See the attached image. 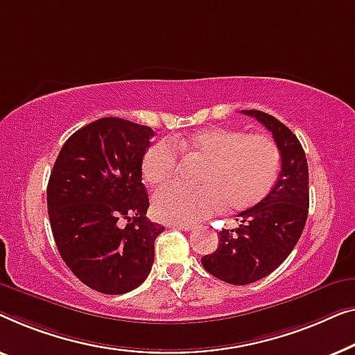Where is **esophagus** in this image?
Segmentation results:
<instances>
[{"label":"esophagus","mask_w":355,"mask_h":355,"mask_svg":"<svg viewBox=\"0 0 355 355\" xmlns=\"http://www.w3.org/2000/svg\"><path fill=\"white\" fill-rule=\"evenodd\" d=\"M172 227L178 228V230H183V232H191V230H194L193 223H173Z\"/></svg>","instance_id":"obj_1"}]
</instances>
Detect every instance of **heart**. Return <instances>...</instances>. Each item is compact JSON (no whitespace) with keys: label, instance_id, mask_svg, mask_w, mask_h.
<instances>
[{"label":"heart","instance_id":"heart-1","mask_svg":"<svg viewBox=\"0 0 355 355\" xmlns=\"http://www.w3.org/2000/svg\"><path fill=\"white\" fill-rule=\"evenodd\" d=\"M202 159L196 188L168 187L154 194L153 211L166 222L194 223L223 207L248 211L275 187L282 154L270 137L230 127H209L154 143L141 157V177L162 187L178 172V156Z\"/></svg>","mask_w":355,"mask_h":355}]
</instances>
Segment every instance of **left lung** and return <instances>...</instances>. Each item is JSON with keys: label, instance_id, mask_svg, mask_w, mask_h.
<instances>
[{"label": "left lung", "instance_id": "8db88e82", "mask_svg": "<svg viewBox=\"0 0 355 355\" xmlns=\"http://www.w3.org/2000/svg\"><path fill=\"white\" fill-rule=\"evenodd\" d=\"M241 112L270 130L282 154V172L257 206L238 214V228L218 232L216 252L201 259L211 275L230 284L270 275L296 246L309 214V167L296 135L270 114Z\"/></svg>", "mask_w": 355, "mask_h": 355}]
</instances>
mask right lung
<instances>
[{
	"label": "right lung",
	"instance_id": "add662e5",
	"mask_svg": "<svg viewBox=\"0 0 355 355\" xmlns=\"http://www.w3.org/2000/svg\"><path fill=\"white\" fill-rule=\"evenodd\" d=\"M153 137L146 125L103 117L77 130L54 162L46 189L54 241L73 275L94 291L128 293L151 272L154 241L164 232L148 220L141 183Z\"/></svg>",
	"mask_w": 355,
	"mask_h": 355
}]
</instances>
